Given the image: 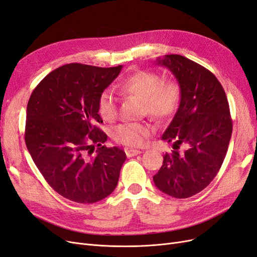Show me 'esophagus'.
I'll list each match as a JSON object with an SVG mask.
<instances>
[{
  "instance_id": "esophagus-1",
  "label": "esophagus",
  "mask_w": 257,
  "mask_h": 257,
  "mask_svg": "<svg viewBox=\"0 0 257 257\" xmlns=\"http://www.w3.org/2000/svg\"><path fill=\"white\" fill-rule=\"evenodd\" d=\"M141 152L140 150H127L126 151V155H127V157H134V156H137V155H140Z\"/></svg>"
}]
</instances>
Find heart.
<instances>
[{"label": "heart", "mask_w": 257, "mask_h": 257, "mask_svg": "<svg viewBox=\"0 0 257 257\" xmlns=\"http://www.w3.org/2000/svg\"><path fill=\"white\" fill-rule=\"evenodd\" d=\"M120 90L142 99V114L160 121L172 117L181 100V87L176 80H163L160 73L151 70H139L130 74L121 82ZM97 106L103 120L113 121L117 118L118 104L111 90H103L98 98ZM151 132L148 123L126 122L115 127L112 137L123 145L142 146Z\"/></svg>", "instance_id": "obj_1"}]
</instances>
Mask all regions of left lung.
<instances>
[{
    "instance_id": "8db88e82",
    "label": "left lung",
    "mask_w": 257,
    "mask_h": 257,
    "mask_svg": "<svg viewBox=\"0 0 257 257\" xmlns=\"http://www.w3.org/2000/svg\"><path fill=\"white\" fill-rule=\"evenodd\" d=\"M168 67L181 87V100L162 140L173 143L153 177L160 191L187 198L208 186L224 161L233 131L224 89L214 74L178 54L157 59ZM184 145L186 150L179 151Z\"/></svg>"
}]
</instances>
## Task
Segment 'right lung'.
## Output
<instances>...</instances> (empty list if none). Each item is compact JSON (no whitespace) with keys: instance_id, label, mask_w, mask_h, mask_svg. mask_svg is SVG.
<instances>
[{"instance_id":"1","label":"right lung","mask_w":257,"mask_h":257,"mask_svg":"<svg viewBox=\"0 0 257 257\" xmlns=\"http://www.w3.org/2000/svg\"><path fill=\"white\" fill-rule=\"evenodd\" d=\"M121 67L64 65L47 74L30 97L28 151L49 186L72 202L96 203L117 186L127 157L116 146L102 145L107 136L98 127L102 119L97 104ZM94 144L95 154L88 151Z\"/></svg>"}]
</instances>
